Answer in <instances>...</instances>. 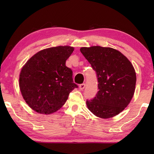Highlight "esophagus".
Segmentation results:
<instances>
[{"mask_svg": "<svg viewBox=\"0 0 154 154\" xmlns=\"http://www.w3.org/2000/svg\"><path fill=\"white\" fill-rule=\"evenodd\" d=\"M85 83H82V84L79 85L80 90H83L85 89Z\"/></svg>", "mask_w": 154, "mask_h": 154, "instance_id": "esophagus-1", "label": "esophagus"}]
</instances>
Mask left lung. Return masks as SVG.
Here are the masks:
<instances>
[{
	"label": "left lung",
	"instance_id": "obj_1",
	"mask_svg": "<svg viewBox=\"0 0 154 154\" xmlns=\"http://www.w3.org/2000/svg\"><path fill=\"white\" fill-rule=\"evenodd\" d=\"M80 51L96 71L99 83L95 97L87 100V108L101 119L117 115L128 105L135 91L136 75L131 62L111 48L83 47Z\"/></svg>",
	"mask_w": 154,
	"mask_h": 154
}]
</instances>
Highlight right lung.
I'll return each instance as SVG.
<instances>
[{
    "instance_id": "1",
    "label": "right lung",
    "mask_w": 154,
    "mask_h": 154,
    "mask_svg": "<svg viewBox=\"0 0 154 154\" xmlns=\"http://www.w3.org/2000/svg\"><path fill=\"white\" fill-rule=\"evenodd\" d=\"M71 46L53 47L38 51L22 68L19 86L28 106L35 112L50 114L66 102L77 85L73 71L65 65L73 53Z\"/></svg>"
}]
</instances>
